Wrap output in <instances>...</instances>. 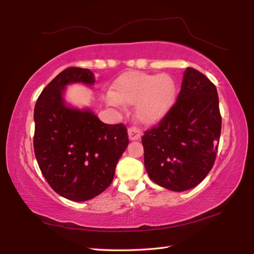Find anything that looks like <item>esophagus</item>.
I'll list each match as a JSON object with an SVG mask.
<instances>
[{"instance_id": "esophagus-1", "label": "esophagus", "mask_w": 254, "mask_h": 254, "mask_svg": "<svg viewBox=\"0 0 254 254\" xmlns=\"http://www.w3.org/2000/svg\"><path fill=\"white\" fill-rule=\"evenodd\" d=\"M128 137L130 140H137L141 137V131L140 129H138L137 127H129L128 128Z\"/></svg>"}]
</instances>
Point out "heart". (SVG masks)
Wrapping results in <instances>:
<instances>
[{
    "instance_id": "heart-1",
    "label": "heart",
    "mask_w": 254,
    "mask_h": 254,
    "mask_svg": "<svg viewBox=\"0 0 254 254\" xmlns=\"http://www.w3.org/2000/svg\"><path fill=\"white\" fill-rule=\"evenodd\" d=\"M174 78L167 74L129 71L114 84V94H108V105L121 108L124 104L136 105V116L140 122L152 124L170 111L176 99Z\"/></svg>"
}]
</instances>
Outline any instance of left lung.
Masks as SVG:
<instances>
[{"label":"left lung","mask_w":254,"mask_h":254,"mask_svg":"<svg viewBox=\"0 0 254 254\" xmlns=\"http://www.w3.org/2000/svg\"><path fill=\"white\" fill-rule=\"evenodd\" d=\"M220 133L216 86L199 70L188 67L177 102L141 138L149 178L171 191L193 188L212 168Z\"/></svg>","instance_id":"left-lung-1"}]
</instances>
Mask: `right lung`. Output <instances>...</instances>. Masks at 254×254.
I'll list each match as a JSON object with an SVG mask.
<instances>
[{
  "instance_id": "1",
  "label": "right lung",
  "mask_w": 254,
  "mask_h": 254,
  "mask_svg": "<svg viewBox=\"0 0 254 254\" xmlns=\"http://www.w3.org/2000/svg\"><path fill=\"white\" fill-rule=\"evenodd\" d=\"M93 85V71L69 67L43 89L34 108V152L52 189L73 201H86L112 184L116 165L128 146L127 128L108 125L90 109L69 107L66 85Z\"/></svg>"
}]
</instances>
